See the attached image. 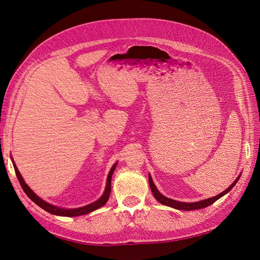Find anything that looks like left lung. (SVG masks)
<instances>
[{
  "mask_svg": "<svg viewBox=\"0 0 260 260\" xmlns=\"http://www.w3.org/2000/svg\"><path fill=\"white\" fill-rule=\"evenodd\" d=\"M240 175H241V173H240ZM240 175L235 179V182H234L226 190H224L223 192L219 193L218 196L209 198V199H206V200H202V201H199V202H192V203L178 202V201H175V200H172V199H169V198L162 196V194L159 192V190H158L157 187L155 186V184H154V182H153V179H152V176H151L150 174H149V183H150V187H151V190H152L154 198H155L158 202H159L160 204H164V205H166V206L172 207V208H175V209H179V210H196V209L205 208V207L211 205L212 203H214L217 200H219L220 198H222L223 196H225L228 192H230V191L234 188V186L237 184V182H238V180H239Z\"/></svg>",
  "mask_w": 260,
  "mask_h": 260,
  "instance_id": "1",
  "label": "left lung"
}]
</instances>
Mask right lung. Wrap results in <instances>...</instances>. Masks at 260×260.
Segmentation results:
<instances>
[{"instance_id": "right-lung-1", "label": "right lung", "mask_w": 260, "mask_h": 260, "mask_svg": "<svg viewBox=\"0 0 260 260\" xmlns=\"http://www.w3.org/2000/svg\"><path fill=\"white\" fill-rule=\"evenodd\" d=\"M11 160H13V158H11ZM13 165H14V168H15V172H16V175L19 179L20 182V185L22 187V189H23L24 192L26 193V196L35 203V204H37L39 207H41L42 209H44L46 211L52 213V214H55V216H61V217H78V216H83V214H87L89 212L91 211H94L96 210L98 208L104 206L108 199H109V196H110V191H111V176H112V173H114L115 169L118 165V162L114 164V166L111 167L110 171L108 173V176H107V182H106V187H105V190H104V193L102 194V197H101L99 200L94 201L93 203H91V204H88L86 206H83V207H78V208H63V207H57L55 205H52L50 204V203L43 201L41 198H39L34 191L27 186V184L24 182L23 177H22V175L20 174L18 168L16 166V164L14 162L13 160Z\"/></svg>"}]
</instances>
